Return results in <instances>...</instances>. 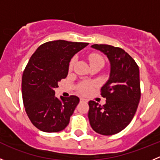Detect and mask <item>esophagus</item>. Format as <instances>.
I'll list each match as a JSON object with an SVG mask.
<instances>
[{
  "label": "esophagus",
  "mask_w": 160,
  "mask_h": 160,
  "mask_svg": "<svg viewBox=\"0 0 160 160\" xmlns=\"http://www.w3.org/2000/svg\"><path fill=\"white\" fill-rule=\"evenodd\" d=\"M80 101H81V102H87V99H86V98H80Z\"/></svg>",
  "instance_id": "esophagus-1"
}]
</instances>
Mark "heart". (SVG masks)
I'll return each mask as SVG.
<instances>
[{
    "instance_id": "1",
    "label": "heart",
    "mask_w": 160,
    "mask_h": 160,
    "mask_svg": "<svg viewBox=\"0 0 160 160\" xmlns=\"http://www.w3.org/2000/svg\"><path fill=\"white\" fill-rule=\"evenodd\" d=\"M89 59H90V63L94 62H98V61H102V62H104V61H103V58L100 56V55L95 54V53H93V54L90 55ZM73 62H74V60L73 59V60H71V62H70V69H72ZM91 87H92V86L90 84H89V83H83V84H82L81 86L79 87V91L81 93H82V94H87V93H88L89 91L91 90Z\"/></svg>"
}]
</instances>
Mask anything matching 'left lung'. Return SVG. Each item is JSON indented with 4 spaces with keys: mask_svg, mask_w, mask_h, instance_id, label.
Segmentation results:
<instances>
[{
    "mask_svg": "<svg viewBox=\"0 0 160 160\" xmlns=\"http://www.w3.org/2000/svg\"><path fill=\"white\" fill-rule=\"evenodd\" d=\"M91 47L108 58L111 71L102 87L106 104L89 102L88 118L92 129L102 135H112L126 128L134 118L140 100L139 69L135 61L121 48L94 44Z\"/></svg>",
    "mask_w": 160,
    "mask_h": 160,
    "instance_id": "1",
    "label": "left lung"
}]
</instances>
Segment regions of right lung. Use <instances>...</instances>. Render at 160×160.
Here are the masks:
<instances>
[{"mask_svg":"<svg viewBox=\"0 0 160 160\" xmlns=\"http://www.w3.org/2000/svg\"><path fill=\"white\" fill-rule=\"evenodd\" d=\"M64 40L41 45L31 56L22 75V98L31 122L44 132H58L70 122L79 98L55 97L58 82L67 77L73 56L88 46Z\"/></svg>","mask_w":160,"mask_h":160,"instance_id":"add662e5","label":"right lung"}]
</instances>
